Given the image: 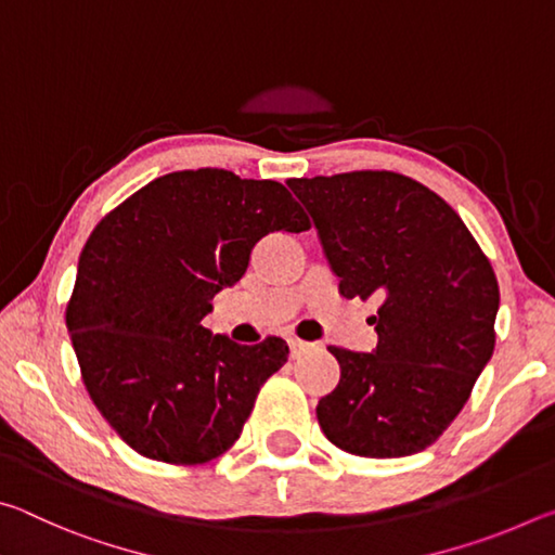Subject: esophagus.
Returning <instances> with one entry per match:
<instances>
[{
  "mask_svg": "<svg viewBox=\"0 0 555 555\" xmlns=\"http://www.w3.org/2000/svg\"><path fill=\"white\" fill-rule=\"evenodd\" d=\"M288 347H291V357H294V360H300V357H304L306 352L313 350V343L300 340V337H291Z\"/></svg>",
  "mask_w": 555,
  "mask_h": 555,
  "instance_id": "34e87169",
  "label": "esophagus"
}]
</instances>
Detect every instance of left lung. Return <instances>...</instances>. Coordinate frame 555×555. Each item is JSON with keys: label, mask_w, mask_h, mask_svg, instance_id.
Segmentation results:
<instances>
[{"label": "left lung", "mask_w": 555, "mask_h": 555, "mask_svg": "<svg viewBox=\"0 0 555 555\" xmlns=\"http://www.w3.org/2000/svg\"><path fill=\"white\" fill-rule=\"evenodd\" d=\"M340 279L377 298L374 352L327 347L340 382L318 401L325 438L362 457H403L443 436L494 352L500 286L460 215L393 171L291 178Z\"/></svg>", "instance_id": "left-lung-1"}]
</instances>
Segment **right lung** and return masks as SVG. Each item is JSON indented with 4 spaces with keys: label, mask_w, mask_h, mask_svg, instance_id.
Instances as JSON below:
<instances>
[{
    "label": "right lung",
    "mask_w": 555,
    "mask_h": 555,
    "mask_svg": "<svg viewBox=\"0 0 555 555\" xmlns=\"http://www.w3.org/2000/svg\"><path fill=\"white\" fill-rule=\"evenodd\" d=\"M308 228L284 185L224 168L166 173L95 224L65 325L92 403L139 455L201 465L240 438L288 345H237L203 318L264 234Z\"/></svg>",
    "instance_id": "right-lung-1"
}]
</instances>
